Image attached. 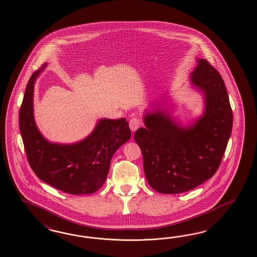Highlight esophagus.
I'll use <instances>...</instances> for the list:
<instances>
[{
    "instance_id": "obj_1",
    "label": "esophagus",
    "mask_w": 257,
    "mask_h": 257,
    "mask_svg": "<svg viewBox=\"0 0 257 257\" xmlns=\"http://www.w3.org/2000/svg\"><path fill=\"white\" fill-rule=\"evenodd\" d=\"M140 126V119L137 118V117H134V118H132V119L129 121V127H130V129H131V131H132L133 133L136 132V131L139 129Z\"/></svg>"
}]
</instances>
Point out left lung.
I'll return each mask as SVG.
<instances>
[{
    "mask_svg": "<svg viewBox=\"0 0 257 257\" xmlns=\"http://www.w3.org/2000/svg\"><path fill=\"white\" fill-rule=\"evenodd\" d=\"M190 86L203 98L200 117L184 124L173 117L168 98L152 102L145 127L135 134L149 185L163 194L191 190L210 179L220 165L233 127L224 81L205 59H196Z\"/></svg>",
    "mask_w": 257,
    "mask_h": 257,
    "instance_id": "1",
    "label": "left lung"
}]
</instances>
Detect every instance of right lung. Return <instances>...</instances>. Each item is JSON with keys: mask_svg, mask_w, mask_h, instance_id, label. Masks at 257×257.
<instances>
[{"mask_svg": "<svg viewBox=\"0 0 257 257\" xmlns=\"http://www.w3.org/2000/svg\"><path fill=\"white\" fill-rule=\"evenodd\" d=\"M33 73L20 109L19 123L32 170L39 179L63 192L91 194L100 189L117 149L131 138L126 118H100L84 140L71 144L51 142L43 137L34 117V87L41 71Z\"/></svg>", "mask_w": 257, "mask_h": 257, "instance_id": "right-lung-1", "label": "right lung"}]
</instances>
